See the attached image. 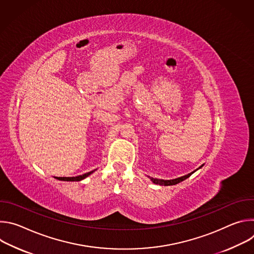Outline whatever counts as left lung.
<instances>
[{"label": "left lung", "instance_id": "1", "mask_svg": "<svg viewBox=\"0 0 254 254\" xmlns=\"http://www.w3.org/2000/svg\"><path fill=\"white\" fill-rule=\"evenodd\" d=\"M203 167V165L201 166V167H199L197 170H199L200 168H202ZM197 170H195L194 172H192V173H190V174H188V175H185V176H183V177H180V178H177V179H173V180H162V179H156V178H150L151 179V181L152 182L154 183V184H157V185H161V186H172V185H176V184H178V183H180V182H182V181H184V180H186L187 178H189L193 173H195Z\"/></svg>", "mask_w": 254, "mask_h": 254}]
</instances>
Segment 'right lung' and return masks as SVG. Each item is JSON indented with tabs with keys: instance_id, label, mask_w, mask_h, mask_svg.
I'll return each instance as SVG.
<instances>
[{
	"instance_id": "add662e5",
	"label": "right lung",
	"mask_w": 254,
	"mask_h": 254,
	"mask_svg": "<svg viewBox=\"0 0 254 254\" xmlns=\"http://www.w3.org/2000/svg\"><path fill=\"white\" fill-rule=\"evenodd\" d=\"M93 172L94 171H91V172H88L86 174H83V175H80L77 177H55V178L60 181H81V180L85 179L86 177H88L89 175H91Z\"/></svg>"
}]
</instances>
